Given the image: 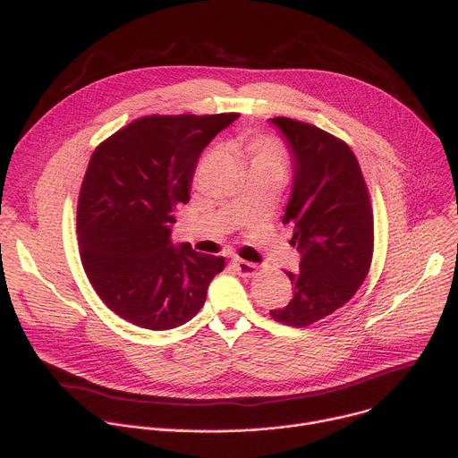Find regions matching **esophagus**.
<instances>
[{
	"label": "esophagus",
	"instance_id": "obj_1",
	"mask_svg": "<svg viewBox=\"0 0 458 458\" xmlns=\"http://www.w3.org/2000/svg\"><path fill=\"white\" fill-rule=\"evenodd\" d=\"M232 263H233L237 274L242 276V277H253V276H257V272H259V268H257L253 263H248V260H242V259H239V257H233Z\"/></svg>",
	"mask_w": 458,
	"mask_h": 458
}]
</instances>
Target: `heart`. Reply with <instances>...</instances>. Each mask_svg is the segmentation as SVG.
I'll return each instance as SVG.
<instances>
[{
	"mask_svg": "<svg viewBox=\"0 0 458 458\" xmlns=\"http://www.w3.org/2000/svg\"><path fill=\"white\" fill-rule=\"evenodd\" d=\"M246 150L250 152L253 161H265V163H276L283 166L284 161V150L283 147L267 136H251L244 141Z\"/></svg>",
	"mask_w": 458,
	"mask_h": 458,
	"instance_id": "1",
	"label": "heart"
}]
</instances>
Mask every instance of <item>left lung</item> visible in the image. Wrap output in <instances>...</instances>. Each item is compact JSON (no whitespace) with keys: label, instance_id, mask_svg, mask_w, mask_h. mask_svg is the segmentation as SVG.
<instances>
[{"label":"left lung","instance_id":"1","mask_svg":"<svg viewBox=\"0 0 458 458\" xmlns=\"http://www.w3.org/2000/svg\"><path fill=\"white\" fill-rule=\"evenodd\" d=\"M293 154V188L283 217L293 226L301 272L286 276L293 297L270 310L283 324L304 328L343 308L364 283L373 257V210L352 148L318 126L270 119Z\"/></svg>","mask_w":458,"mask_h":458}]
</instances>
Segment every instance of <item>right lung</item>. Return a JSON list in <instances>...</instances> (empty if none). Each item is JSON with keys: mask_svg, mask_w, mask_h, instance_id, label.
<instances>
[{"mask_svg": "<svg viewBox=\"0 0 458 458\" xmlns=\"http://www.w3.org/2000/svg\"><path fill=\"white\" fill-rule=\"evenodd\" d=\"M239 114L147 115L94 150L78 199L85 274L101 301L147 330L195 317L225 257L170 242L174 210L190 199L203 148Z\"/></svg>", "mask_w": 458, "mask_h": 458, "instance_id": "add662e5", "label": "right lung"}]
</instances>
